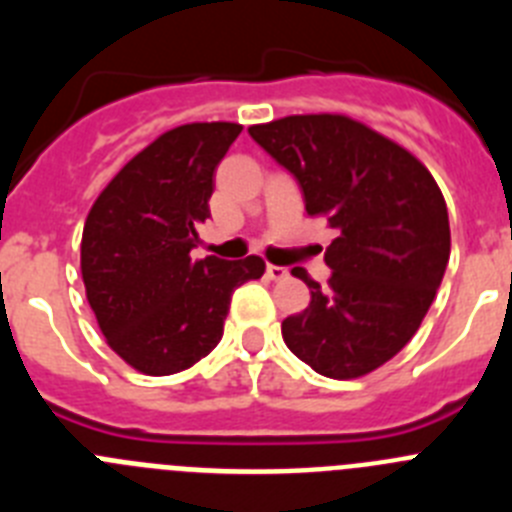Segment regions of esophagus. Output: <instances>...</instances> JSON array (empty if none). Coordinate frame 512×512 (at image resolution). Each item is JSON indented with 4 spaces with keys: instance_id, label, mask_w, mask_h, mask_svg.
I'll use <instances>...</instances> for the list:
<instances>
[{
    "instance_id": "esophagus-1",
    "label": "esophagus",
    "mask_w": 512,
    "mask_h": 512,
    "mask_svg": "<svg viewBox=\"0 0 512 512\" xmlns=\"http://www.w3.org/2000/svg\"><path fill=\"white\" fill-rule=\"evenodd\" d=\"M287 274H289V271L284 269V266H274V264L266 266V277H269V279H284Z\"/></svg>"
}]
</instances>
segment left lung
I'll return each mask as SVG.
<instances>
[{"label": "left lung", "instance_id": "8db88e82", "mask_svg": "<svg viewBox=\"0 0 512 512\" xmlns=\"http://www.w3.org/2000/svg\"><path fill=\"white\" fill-rule=\"evenodd\" d=\"M251 138L295 176L307 215L338 230L325 248L328 287L282 323L297 359L330 379L374 372L423 323L449 264L446 202L413 153L343 115H292Z\"/></svg>", "mask_w": 512, "mask_h": 512}]
</instances>
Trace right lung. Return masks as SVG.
Instances as JSON below:
<instances>
[{"instance_id":"right-lung-1","label":"right lung","mask_w":512,"mask_h":512,"mask_svg":"<svg viewBox=\"0 0 512 512\" xmlns=\"http://www.w3.org/2000/svg\"><path fill=\"white\" fill-rule=\"evenodd\" d=\"M235 122L182 125L130 158L89 210L81 277L104 338L120 359L166 377L223 338L235 287L264 274L259 256L194 261L197 225L210 217L212 174Z\"/></svg>"}]
</instances>
